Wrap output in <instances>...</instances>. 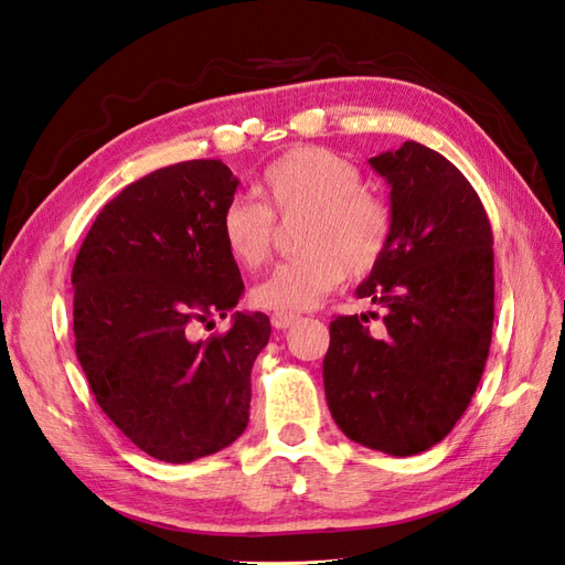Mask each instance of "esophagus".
<instances>
[{
    "label": "esophagus",
    "mask_w": 565,
    "mask_h": 565,
    "mask_svg": "<svg viewBox=\"0 0 565 565\" xmlns=\"http://www.w3.org/2000/svg\"><path fill=\"white\" fill-rule=\"evenodd\" d=\"M297 315H285V311H275V315L270 317V323L275 326V329H290L292 323H297Z\"/></svg>",
    "instance_id": "esophagus-1"
}]
</instances>
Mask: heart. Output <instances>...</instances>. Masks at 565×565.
Masks as SVG:
<instances>
[{
	"label": "heart",
	"instance_id": "b5f03b06",
	"mask_svg": "<svg viewBox=\"0 0 565 565\" xmlns=\"http://www.w3.org/2000/svg\"><path fill=\"white\" fill-rule=\"evenodd\" d=\"M263 202L232 198L222 210L220 234L227 254L244 268L270 258L278 224L302 217L297 248L254 287V302L270 311L315 309L345 273L362 278L384 258L392 242V210L365 188L362 171L321 147H299L275 159L258 185Z\"/></svg>",
	"mask_w": 565,
	"mask_h": 565
}]
</instances>
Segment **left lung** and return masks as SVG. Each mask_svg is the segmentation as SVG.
I'll list each match as a JSON object with an SVG mask.
<instances>
[{"mask_svg": "<svg viewBox=\"0 0 565 565\" xmlns=\"http://www.w3.org/2000/svg\"><path fill=\"white\" fill-rule=\"evenodd\" d=\"M370 164L392 188V242L358 297L384 309V333H370L367 315L335 317L323 388L350 440L411 457L455 428L481 382L493 232L471 183L435 149L404 142Z\"/></svg>", "mask_w": 565, "mask_h": 565, "instance_id": "1", "label": "left lung"}]
</instances>
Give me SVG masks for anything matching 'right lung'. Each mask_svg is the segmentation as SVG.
I'll use <instances>...</instances> for the list:
<instances>
[{"label": "right lung", "mask_w": 565, "mask_h": 565, "mask_svg": "<svg viewBox=\"0 0 565 565\" xmlns=\"http://www.w3.org/2000/svg\"><path fill=\"white\" fill-rule=\"evenodd\" d=\"M236 185L220 159L152 171L98 212L72 268L74 348L96 404L159 461L215 455L248 425L270 319L236 311L230 331L193 338L244 292L220 234Z\"/></svg>", "instance_id": "1"}]
</instances>
